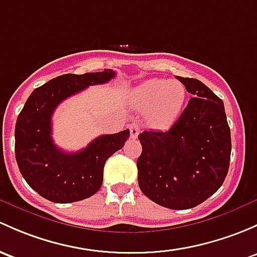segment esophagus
I'll list each match as a JSON object with an SVG mask.
<instances>
[{
  "mask_svg": "<svg viewBox=\"0 0 257 257\" xmlns=\"http://www.w3.org/2000/svg\"><path fill=\"white\" fill-rule=\"evenodd\" d=\"M129 131H131V138H137L138 134L140 132V126L138 123H132L131 126H129Z\"/></svg>",
  "mask_w": 257,
  "mask_h": 257,
  "instance_id": "34e87169",
  "label": "esophagus"
}]
</instances>
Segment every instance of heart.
Returning a JSON list of instances; mask_svg holds the SVG:
<instances>
[{
    "label": "heart",
    "mask_w": 257,
    "mask_h": 257,
    "mask_svg": "<svg viewBox=\"0 0 257 257\" xmlns=\"http://www.w3.org/2000/svg\"><path fill=\"white\" fill-rule=\"evenodd\" d=\"M186 98L187 90L180 81L151 79L134 88L131 102L134 108L147 112L150 125L165 128L177 119Z\"/></svg>",
    "instance_id": "obj_1"
}]
</instances>
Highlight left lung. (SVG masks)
Here are the masks:
<instances>
[{"instance_id": "obj_1", "label": "left lung", "mask_w": 257, "mask_h": 257, "mask_svg": "<svg viewBox=\"0 0 257 257\" xmlns=\"http://www.w3.org/2000/svg\"><path fill=\"white\" fill-rule=\"evenodd\" d=\"M176 77L192 98L169 131L139 134L138 182L155 203L188 209L223 185L230 163V128L217 94L199 80Z\"/></svg>"}]
</instances>
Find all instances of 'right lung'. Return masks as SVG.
Wrapping results in <instances>:
<instances>
[{
  "label": "right lung",
  "instance_id": "right-lung-1",
  "mask_svg": "<svg viewBox=\"0 0 257 257\" xmlns=\"http://www.w3.org/2000/svg\"><path fill=\"white\" fill-rule=\"evenodd\" d=\"M114 76L115 72L109 69L61 75L36 88L27 99L16 123V160L27 183L44 198L71 203L93 196L101 188L104 164L125 144L129 129L101 136L85 149L66 153L54 144L51 117L67 97Z\"/></svg>",
  "mask_w": 257,
  "mask_h": 257
}]
</instances>
